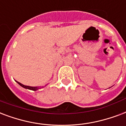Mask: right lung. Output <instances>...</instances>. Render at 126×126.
Segmentation results:
<instances>
[{"instance_id": "obj_1", "label": "right lung", "mask_w": 126, "mask_h": 126, "mask_svg": "<svg viewBox=\"0 0 126 126\" xmlns=\"http://www.w3.org/2000/svg\"><path fill=\"white\" fill-rule=\"evenodd\" d=\"M17 82V83H18V84H20L22 87H23V88H24V89H29V90H31V91H37V90H38V89H42V88H44V86H42V87H39V86H26V85H24V84H22V83H20V82H18V81H16ZM47 85V84H46Z\"/></svg>"}]
</instances>
